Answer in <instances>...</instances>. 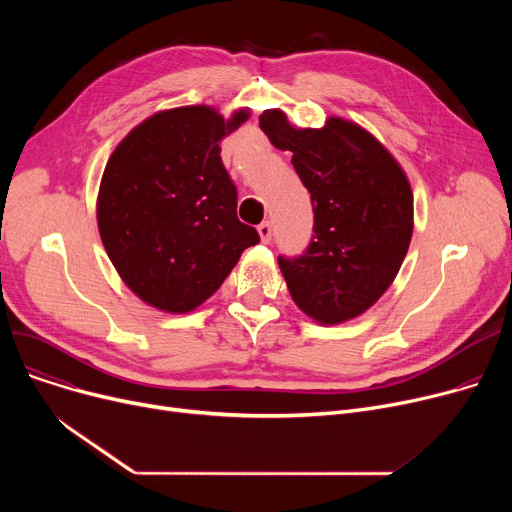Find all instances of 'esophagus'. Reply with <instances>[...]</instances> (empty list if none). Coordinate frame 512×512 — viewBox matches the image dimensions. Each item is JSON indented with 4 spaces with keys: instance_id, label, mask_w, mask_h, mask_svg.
<instances>
[{
    "instance_id": "obj_1",
    "label": "esophagus",
    "mask_w": 512,
    "mask_h": 512,
    "mask_svg": "<svg viewBox=\"0 0 512 512\" xmlns=\"http://www.w3.org/2000/svg\"><path fill=\"white\" fill-rule=\"evenodd\" d=\"M257 232H259V236H261V242H270V240H272V234H274L270 222H261V224L257 226Z\"/></svg>"
}]
</instances>
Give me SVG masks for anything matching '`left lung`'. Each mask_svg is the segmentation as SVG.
<instances>
[{
    "label": "left lung",
    "mask_w": 512,
    "mask_h": 512,
    "mask_svg": "<svg viewBox=\"0 0 512 512\" xmlns=\"http://www.w3.org/2000/svg\"><path fill=\"white\" fill-rule=\"evenodd\" d=\"M272 145L292 151L311 195L313 236L278 257L294 303L319 324L361 315L388 290L413 234V193L394 157L361 126L330 118L292 128L278 110L259 116Z\"/></svg>",
    "instance_id": "obj_1"
}]
</instances>
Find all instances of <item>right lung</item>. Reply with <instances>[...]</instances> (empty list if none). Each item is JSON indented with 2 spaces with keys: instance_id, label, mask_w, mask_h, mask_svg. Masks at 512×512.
Masks as SVG:
<instances>
[{
  "instance_id": "obj_1",
  "label": "right lung",
  "mask_w": 512,
  "mask_h": 512,
  "mask_svg": "<svg viewBox=\"0 0 512 512\" xmlns=\"http://www.w3.org/2000/svg\"><path fill=\"white\" fill-rule=\"evenodd\" d=\"M249 118L205 105L159 112L107 161L97 222L126 286L164 311L186 313L222 286L259 232L236 215L220 141Z\"/></svg>"
}]
</instances>
